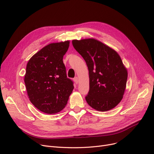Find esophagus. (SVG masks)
<instances>
[{
	"label": "esophagus",
	"mask_w": 154,
	"mask_h": 154,
	"mask_svg": "<svg viewBox=\"0 0 154 154\" xmlns=\"http://www.w3.org/2000/svg\"><path fill=\"white\" fill-rule=\"evenodd\" d=\"M74 81L75 82V83L76 84H77L78 82H79V78H78L77 77H75L74 79Z\"/></svg>",
	"instance_id": "34e87169"
}]
</instances>
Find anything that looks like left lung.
<instances>
[{
    "instance_id": "1",
    "label": "left lung",
    "mask_w": 154,
    "mask_h": 154,
    "mask_svg": "<svg viewBox=\"0 0 154 154\" xmlns=\"http://www.w3.org/2000/svg\"><path fill=\"white\" fill-rule=\"evenodd\" d=\"M72 45L88 67L89 91L85 97L93 109L105 112L122 100L128 73L118 53L94 38L73 40Z\"/></svg>"
}]
</instances>
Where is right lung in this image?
I'll use <instances>...</instances> for the list:
<instances>
[{"instance_id":"obj_1","label":"right lung","mask_w":154,"mask_h":154,"mask_svg":"<svg viewBox=\"0 0 154 154\" xmlns=\"http://www.w3.org/2000/svg\"><path fill=\"white\" fill-rule=\"evenodd\" d=\"M69 44L67 40L48 44L32 56L27 64L24 82L29 100L46 114L61 111L74 89L63 62Z\"/></svg>"}]
</instances>
